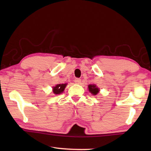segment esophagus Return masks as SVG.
I'll use <instances>...</instances> for the list:
<instances>
[{"label":"esophagus","mask_w":151,"mask_h":151,"mask_svg":"<svg viewBox=\"0 0 151 151\" xmlns=\"http://www.w3.org/2000/svg\"><path fill=\"white\" fill-rule=\"evenodd\" d=\"M74 81H75V83L76 84H80L81 82V79L78 78H76Z\"/></svg>","instance_id":"1"}]
</instances>
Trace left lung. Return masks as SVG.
Returning <instances> with one entry per match:
<instances>
[{
	"label": "left lung",
	"instance_id": "1",
	"mask_svg": "<svg viewBox=\"0 0 151 151\" xmlns=\"http://www.w3.org/2000/svg\"><path fill=\"white\" fill-rule=\"evenodd\" d=\"M88 90L92 94H94V95H96V94L99 92V89L96 87V85H88Z\"/></svg>",
	"mask_w": 151,
	"mask_h": 151
}]
</instances>
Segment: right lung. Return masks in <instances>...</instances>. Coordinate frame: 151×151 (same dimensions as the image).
Returning <instances> with one entry per match:
<instances>
[{
  "label": "right lung",
  "mask_w": 151,
  "mask_h": 151,
  "mask_svg": "<svg viewBox=\"0 0 151 151\" xmlns=\"http://www.w3.org/2000/svg\"><path fill=\"white\" fill-rule=\"evenodd\" d=\"M66 84H58L56 86L53 87V93L55 94H58L63 93L66 87Z\"/></svg>",
  "instance_id": "obj_1"
}]
</instances>
